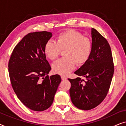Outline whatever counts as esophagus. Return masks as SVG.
<instances>
[{
  "mask_svg": "<svg viewBox=\"0 0 126 126\" xmlns=\"http://www.w3.org/2000/svg\"><path fill=\"white\" fill-rule=\"evenodd\" d=\"M61 79L63 80H65L67 79V77L64 76H61Z\"/></svg>",
  "mask_w": 126,
  "mask_h": 126,
  "instance_id": "obj_1",
  "label": "esophagus"
}]
</instances>
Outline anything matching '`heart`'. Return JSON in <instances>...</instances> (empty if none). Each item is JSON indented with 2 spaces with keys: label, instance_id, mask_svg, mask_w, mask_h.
I'll use <instances>...</instances> for the list:
<instances>
[{
  "label": "heart",
  "instance_id": "heart-1",
  "mask_svg": "<svg viewBox=\"0 0 126 126\" xmlns=\"http://www.w3.org/2000/svg\"><path fill=\"white\" fill-rule=\"evenodd\" d=\"M92 50L91 39L74 30L61 32L56 41L49 40L44 46V53L51 61L56 60L61 51L64 57L58 60L52 65L53 71L66 75L77 65L85 63L90 57Z\"/></svg>",
  "mask_w": 126,
  "mask_h": 126
}]
</instances>
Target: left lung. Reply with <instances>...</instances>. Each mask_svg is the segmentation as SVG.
<instances>
[{
    "instance_id": "1",
    "label": "left lung",
    "mask_w": 126,
    "mask_h": 126,
    "mask_svg": "<svg viewBox=\"0 0 126 126\" xmlns=\"http://www.w3.org/2000/svg\"><path fill=\"white\" fill-rule=\"evenodd\" d=\"M92 50L89 60L75 72L79 76L68 80L72 102L82 110L95 108L107 94L114 72L112 55L108 41L96 29L91 30ZM83 77L85 81L80 78Z\"/></svg>"
}]
</instances>
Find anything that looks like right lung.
<instances>
[{
  "instance_id": "right-lung-1",
  "label": "right lung",
  "mask_w": 126,
  "mask_h": 126,
  "mask_svg": "<svg viewBox=\"0 0 126 126\" xmlns=\"http://www.w3.org/2000/svg\"><path fill=\"white\" fill-rule=\"evenodd\" d=\"M51 36V32L46 31L27 34L14 49L8 62L15 94L33 111H42L51 106L61 81L60 75L48 76L51 67L46 59L44 46Z\"/></svg>"
}]
</instances>
